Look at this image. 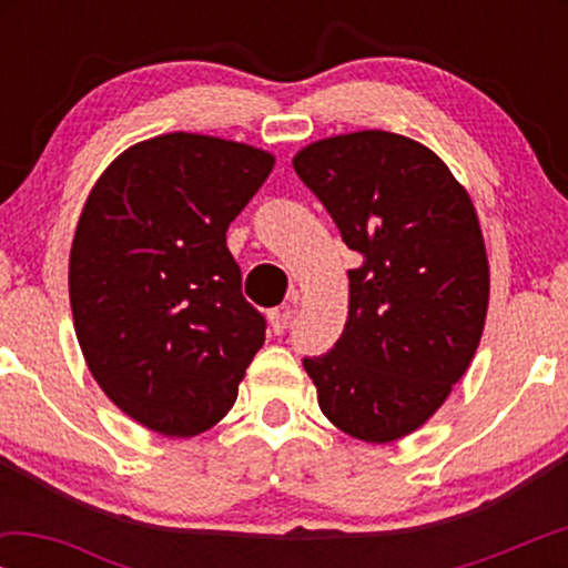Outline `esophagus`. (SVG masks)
Here are the masks:
<instances>
[{
	"instance_id": "obj_1",
	"label": "esophagus",
	"mask_w": 568,
	"mask_h": 568,
	"mask_svg": "<svg viewBox=\"0 0 568 568\" xmlns=\"http://www.w3.org/2000/svg\"><path fill=\"white\" fill-rule=\"evenodd\" d=\"M294 315L292 307H282V310H271L268 313V323H271V331L276 333V336H282L286 331V325H290V317Z\"/></svg>"
}]
</instances>
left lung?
<instances>
[{
  "label": "left lung",
  "instance_id": "1",
  "mask_svg": "<svg viewBox=\"0 0 568 568\" xmlns=\"http://www.w3.org/2000/svg\"><path fill=\"white\" fill-rule=\"evenodd\" d=\"M292 165L362 255L344 333L302 364L333 426L387 445L429 422L476 356L488 310L476 206L429 146L393 131L321 139Z\"/></svg>",
  "mask_w": 568,
  "mask_h": 568
}]
</instances>
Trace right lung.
I'll return each mask as SVG.
<instances>
[{
    "instance_id": "right-lung-1",
    "label": "right lung",
    "mask_w": 568,
    "mask_h": 568,
    "mask_svg": "<svg viewBox=\"0 0 568 568\" xmlns=\"http://www.w3.org/2000/svg\"><path fill=\"white\" fill-rule=\"evenodd\" d=\"M274 162L173 131L123 150L84 201L69 253L77 341L100 390L162 437L222 422L266 341L227 227Z\"/></svg>"
}]
</instances>
